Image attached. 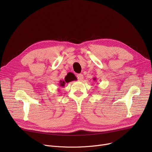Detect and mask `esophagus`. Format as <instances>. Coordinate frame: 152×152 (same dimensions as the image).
Returning <instances> with one entry per match:
<instances>
[{"label": "esophagus", "mask_w": 152, "mask_h": 152, "mask_svg": "<svg viewBox=\"0 0 152 152\" xmlns=\"http://www.w3.org/2000/svg\"><path fill=\"white\" fill-rule=\"evenodd\" d=\"M77 79L79 81H82L83 79H84V76L82 74H78L77 75Z\"/></svg>", "instance_id": "obj_1"}]
</instances>
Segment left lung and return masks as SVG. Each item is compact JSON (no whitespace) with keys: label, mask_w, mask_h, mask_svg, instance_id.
Masks as SVG:
<instances>
[{"label":"left lung","mask_w":152,"mask_h":152,"mask_svg":"<svg viewBox=\"0 0 152 152\" xmlns=\"http://www.w3.org/2000/svg\"><path fill=\"white\" fill-rule=\"evenodd\" d=\"M93 79H94V81H96V80H97V78H96V77H94V78H93Z\"/></svg>","instance_id":"obj_1"}]
</instances>
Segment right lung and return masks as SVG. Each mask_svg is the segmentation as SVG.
I'll return each mask as SVG.
<instances>
[{"mask_svg":"<svg viewBox=\"0 0 152 152\" xmlns=\"http://www.w3.org/2000/svg\"><path fill=\"white\" fill-rule=\"evenodd\" d=\"M73 79H66V77H65V81H61V80H60V83H58V86H60V87H64V86H65V85L66 84V83H69L70 81H73Z\"/></svg>","mask_w":152,"mask_h":152,"instance_id":"1","label":"right lung"}]
</instances>
